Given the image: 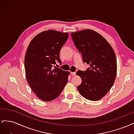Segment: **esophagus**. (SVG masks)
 Listing matches in <instances>:
<instances>
[{
    "label": "esophagus",
    "instance_id": "1",
    "mask_svg": "<svg viewBox=\"0 0 134 134\" xmlns=\"http://www.w3.org/2000/svg\"><path fill=\"white\" fill-rule=\"evenodd\" d=\"M71 75H75L76 72H71Z\"/></svg>",
    "mask_w": 134,
    "mask_h": 134
}]
</instances>
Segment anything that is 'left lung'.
Instances as JSON below:
<instances>
[{
	"mask_svg": "<svg viewBox=\"0 0 134 134\" xmlns=\"http://www.w3.org/2000/svg\"><path fill=\"white\" fill-rule=\"evenodd\" d=\"M71 35L75 47L82 52L83 62L90 66L86 71L76 72L82 79L77 88L85 98L98 100L107 94L115 81V52L102 35L92 30L71 32Z\"/></svg>",
	"mask_w": 134,
	"mask_h": 134,
	"instance_id": "obj_1",
	"label": "left lung"
}]
</instances>
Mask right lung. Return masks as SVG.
I'll return each instance as SVG.
<instances>
[{
  "label": "right lung",
  "mask_w": 134,
  "mask_h": 134,
  "mask_svg": "<svg viewBox=\"0 0 134 134\" xmlns=\"http://www.w3.org/2000/svg\"><path fill=\"white\" fill-rule=\"evenodd\" d=\"M69 34L47 30L31 40L25 58L27 82L39 99L51 101L58 97L65 86L69 71L52 65L56 60L61 63L60 51L66 42Z\"/></svg>",
  "instance_id": "1"
}]
</instances>
